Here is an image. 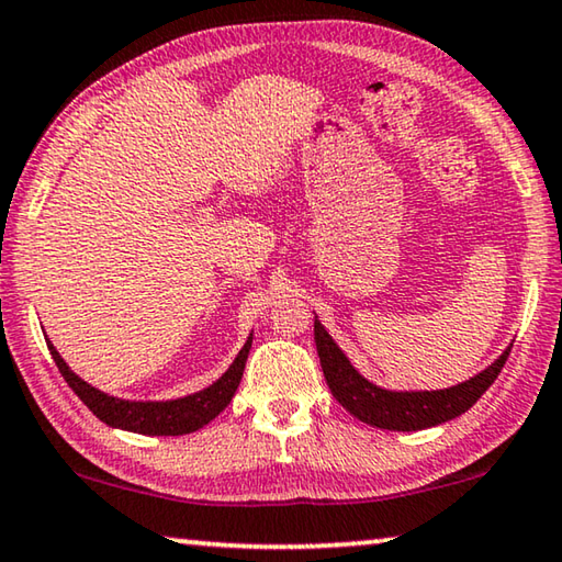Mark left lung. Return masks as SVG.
Listing matches in <instances>:
<instances>
[{
  "mask_svg": "<svg viewBox=\"0 0 562 562\" xmlns=\"http://www.w3.org/2000/svg\"><path fill=\"white\" fill-rule=\"evenodd\" d=\"M315 345L319 355L322 372H325L327 386L337 402L355 414L359 422L386 431H422L439 426L443 422L461 416L463 412L486 394V389L496 382L503 364L510 355V347L493 361L481 374L471 376L449 389L436 392H392L361 376L329 331L319 325L315 317Z\"/></svg>",
  "mask_w": 562,
  "mask_h": 562,
  "instance_id": "left-lung-1",
  "label": "left lung"
}]
</instances>
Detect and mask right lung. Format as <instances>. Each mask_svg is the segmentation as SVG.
Here are the masks:
<instances>
[{
	"mask_svg": "<svg viewBox=\"0 0 562 562\" xmlns=\"http://www.w3.org/2000/svg\"><path fill=\"white\" fill-rule=\"evenodd\" d=\"M46 347H49L56 367H59L61 376L66 379V384L74 389V394L79 396L103 424L113 426V429L144 436H183L203 429L207 422H213V418L231 404V398L235 396L237 384H240L245 372V361L252 347V335L247 337L243 349L237 351L235 361L227 367V372L217 379V382L195 394L170 398V402H131V398L103 394L101 389L91 386L89 382H83L81 376H76L71 372L69 364L61 359V355L56 351L49 339H46Z\"/></svg>",
	"mask_w": 562,
	"mask_h": 562,
	"instance_id": "add662e5",
	"label": "right lung"
}]
</instances>
